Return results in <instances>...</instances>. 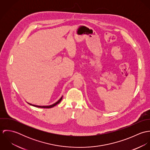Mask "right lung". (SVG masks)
I'll use <instances>...</instances> for the list:
<instances>
[{"label":"right lung","instance_id":"1","mask_svg":"<svg viewBox=\"0 0 150 150\" xmlns=\"http://www.w3.org/2000/svg\"><path fill=\"white\" fill-rule=\"evenodd\" d=\"M62 97H63V96H61V98L57 101V102H56L55 103H54V104H52V105H49V106H38V105H32V104H30V103H28V104H29L30 105H32V106H35V107H39V108H52V107H54L55 106H56L57 105H58L59 103H60L61 102V101L62 100Z\"/></svg>","mask_w":150,"mask_h":150}]
</instances>
